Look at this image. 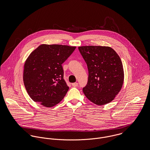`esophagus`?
<instances>
[{
  "label": "esophagus",
  "mask_w": 150,
  "mask_h": 150,
  "mask_svg": "<svg viewBox=\"0 0 150 150\" xmlns=\"http://www.w3.org/2000/svg\"><path fill=\"white\" fill-rule=\"evenodd\" d=\"M71 86H74V87L77 86H78V83H72V84H71Z\"/></svg>",
  "instance_id": "34e87169"
}]
</instances>
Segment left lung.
I'll return each mask as SVG.
<instances>
[{"mask_svg":"<svg viewBox=\"0 0 150 150\" xmlns=\"http://www.w3.org/2000/svg\"><path fill=\"white\" fill-rule=\"evenodd\" d=\"M79 50L88 70V82L83 88L86 97L99 106L110 103L124 83V69L120 57L109 47L82 46Z\"/></svg>","mask_w":150,"mask_h":150,"instance_id":"1","label":"left lung"}]
</instances>
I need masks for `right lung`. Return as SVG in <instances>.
<instances>
[{"label":"right lung","mask_w":150,"mask_h":150,"mask_svg":"<svg viewBox=\"0 0 150 150\" xmlns=\"http://www.w3.org/2000/svg\"><path fill=\"white\" fill-rule=\"evenodd\" d=\"M76 47L42 44L29 56L24 65L23 80L31 99L47 107L59 103L69 90L62 64Z\"/></svg>","instance_id":"obj_1"}]
</instances>
